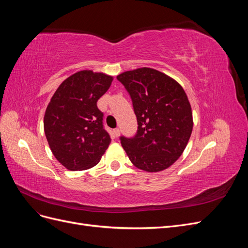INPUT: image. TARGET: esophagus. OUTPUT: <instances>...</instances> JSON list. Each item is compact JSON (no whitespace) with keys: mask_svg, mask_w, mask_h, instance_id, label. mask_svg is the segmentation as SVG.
<instances>
[{"mask_svg":"<svg viewBox=\"0 0 248 248\" xmlns=\"http://www.w3.org/2000/svg\"><path fill=\"white\" fill-rule=\"evenodd\" d=\"M114 134H115V137H116V138H118V137L120 136V129H119V128L114 129Z\"/></svg>","mask_w":248,"mask_h":248,"instance_id":"34e87169","label":"esophagus"}]
</instances>
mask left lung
I'll return each instance as SVG.
<instances>
[{
    "instance_id": "left-lung-1",
    "label": "left lung",
    "mask_w": 248,
    "mask_h": 248,
    "mask_svg": "<svg viewBox=\"0 0 248 248\" xmlns=\"http://www.w3.org/2000/svg\"><path fill=\"white\" fill-rule=\"evenodd\" d=\"M130 94L138 132L121 144L134 167L161 171L182 155L190 139L191 107L177 80L153 68L142 67L117 77Z\"/></svg>"
}]
</instances>
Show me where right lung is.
<instances>
[{"label":"right lung","mask_w":248,"mask_h":248,"mask_svg":"<svg viewBox=\"0 0 248 248\" xmlns=\"http://www.w3.org/2000/svg\"><path fill=\"white\" fill-rule=\"evenodd\" d=\"M111 76L80 70L52 95L44 114V132L56 159L69 170L95 167L110 144L97 101L109 89Z\"/></svg>","instance_id":"1"}]
</instances>
